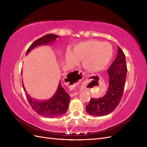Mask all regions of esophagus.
Here are the masks:
<instances>
[{
	"instance_id": "1",
	"label": "esophagus",
	"mask_w": 147,
	"mask_h": 147,
	"mask_svg": "<svg viewBox=\"0 0 147 147\" xmlns=\"http://www.w3.org/2000/svg\"><path fill=\"white\" fill-rule=\"evenodd\" d=\"M70 75V78H73L75 80L78 81V82H81L82 81L84 77V73L82 72L81 70H74L72 71V72H70L69 74ZM78 94V92H74V94H70L71 96H77Z\"/></svg>"
}]
</instances>
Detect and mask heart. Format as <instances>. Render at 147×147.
Listing matches in <instances>:
<instances>
[{
    "label": "heart",
    "instance_id": "b5f03b06",
    "mask_svg": "<svg viewBox=\"0 0 147 147\" xmlns=\"http://www.w3.org/2000/svg\"><path fill=\"white\" fill-rule=\"evenodd\" d=\"M113 48L108 42L89 40L76 44L71 51L65 53L68 64L77 65L82 60L83 67L88 72H98L104 70L112 59Z\"/></svg>",
    "mask_w": 147,
    "mask_h": 147
}]
</instances>
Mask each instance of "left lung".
<instances>
[{
	"instance_id": "1",
	"label": "left lung",
	"mask_w": 147,
	"mask_h": 147,
	"mask_svg": "<svg viewBox=\"0 0 147 147\" xmlns=\"http://www.w3.org/2000/svg\"><path fill=\"white\" fill-rule=\"evenodd\" d=\"M116 59L108 69L109 88L106 94L98 99L92 98L86 107L88 114L93 116H105L117 108L121 100L127 74L126 57L118 47Z\"/></svg>"
}]
</instances>
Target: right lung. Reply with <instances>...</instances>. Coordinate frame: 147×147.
<instances>
[{"label": "right lung", "instance_id": "add662e5", "mask_svg": "<svg viewBox=\"0 0 147 147\" xmlns=\"http://www.w3.org/2000/svg\"><path fill=\"white\" fill-rule=\"evenodd\" d=\"M59 37V35L53 34L44 35L32 43L28 49L26 55H28L31 50L37 46L52 43ZM22 84L24 91H26L23 83ZM26 95L31 107L35 112L43 117L50 118L59 117L65 114L67 110L70 98L69 94L66 92L64 88L61 86V82L59 83L58 88L54 96L47 100H38L33 99L28 94V92L26 93Z\"/></svg>", "mask_w": 147, "mask_h": 147}]
</instances>
